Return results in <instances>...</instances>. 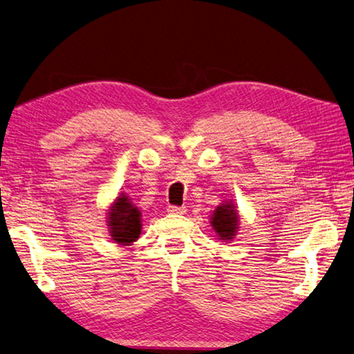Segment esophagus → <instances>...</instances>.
Wrapping results in <instances>:
<instances>
[{
	"mask_svg": "<svg viewBox=\"0 0 354 354\" xmlns=\"http://www.w3.org/2000/svg\"><path fill=\"white\" fill-rule=\"evenodd\" d=\"M167 212H169L171 214H183L185 212H187V208H185V207H176V205H169V207H167Z\"/></svg>",
	"mask_w": 354,
	"mask_h": 354,
	"instance_id": "obj_1",
	"label": "esophagus"
}]
</instances>
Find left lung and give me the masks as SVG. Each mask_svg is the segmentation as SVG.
<instances>
[{"instance_id":"left-lung-1","label":"left lung","mask_w":354,"mask_h":354,"mask_svg":"<svg viewBox=\"0 0 354 354\" xmlns=\"http://www.w3.org/2000/svg\"><path fill=\"white\" fill-rule=\"evenodd\" d=\"M209 224H212L213 230L218 234V238L224 241V243L234 239L239 228L238 208L234 207V203L232 201L222 203V205H219L213 212L212 222H209Z\"/></svg>"}]
</instances>
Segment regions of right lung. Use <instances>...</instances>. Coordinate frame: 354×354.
<instances>
[{
	"label": "right lung",
	"mask_w": 354,
	"mask_h": 354,
	"mask_svg": "<svg viewBox=\"0 0 354 354\" xmlns=\"http://www.w3.org/2000/svg\"><path fill=\"white\" fill-rule=\"evenodd\" d=\"M109 232L113 243L130 245L140 238L141 233V212L130 202L129 196L120 194L111 203L107 213Z\"/></svg>",
	"instance_id": "obj_1"
}]
</instances>
